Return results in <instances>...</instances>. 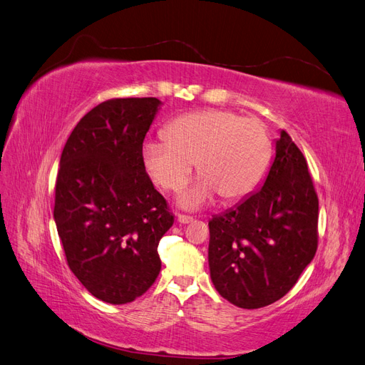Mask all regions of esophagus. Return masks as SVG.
I'll return each mask as SVG.
<instances>
[{
	"instance_id": "1",
	"label": "esophagus",
	"mask_w": 365,
	"mask_h": 365,
	"mask_svg": "<svg viewBox=\"0 0 365 365\" xmlns=\"http://www.w3.org/2000/svg\"><path fill=\"white\" fill-rule=\"evenodd\" d=\"M194 218L190 217V215H183V214H179L177 215V222L182 223V225H188V223H192Z\"/></svg>"
}]
</instances>
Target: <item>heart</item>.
<instances>
[{
	"mask_svg": "<svg viewBox=\"0 0 365 365\" xmlns=\"http://www.w3.org/2000/svg\"><path fill=\"white\" fill-rule=\"evenodd\" d=\"M272 160V140L257 119L225 110H203L175 118L165 139H150L142 147L143 168L166 191H180L194 168L200 175L186 188L179 205L197 211L218 194L235 202L252 194Z\"/></svg>",
	"mask_w": 365,
	"mask_h": 365,
	"instance_id": "b5f03b06",
	"label": "heart"
}]
</instances>
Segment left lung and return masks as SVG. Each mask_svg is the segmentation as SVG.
I'll return each instance as SVG.
<instances>
[{
    "label": "left lung",
    "instance_id": "left-lung-1",
    "mask_svg": "<svg viewBox=\"0 0 365 365\" xmlns=\"http://www.w3.org/2000/svg\"><path fill=\"white\" fill-rule=\"evenodd\" d=\"M318 197L303 153L281 130L263 186L210 222L212 284L229 303L259 309L283 298L318 245Z\"/></svg>",
    "mask_w": 365,
    "mask_h": 365
}]
</instances>
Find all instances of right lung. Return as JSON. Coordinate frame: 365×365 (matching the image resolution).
Segmentation results:
<instances>
[{
    "mask_svg": "<svg viewBox=\"0 0 365 365\" xmlns=\"http://www.w3.org/2000/svg\"><path fill=\"white\" fill-rule=\"evenodd\" d=\"M162 102L125 98L82 118L61 154L53 218L67 263L110 304L143 295L160 272L158 246L174 217L143 168V139Z\"/></svg>",
    "mask_w": 365,
    "mask_h": 365,
    "instance_id": "1",
    "label": "right lung"
}]
</instances>
